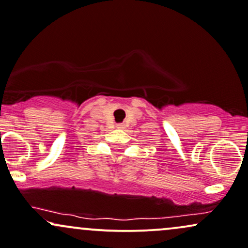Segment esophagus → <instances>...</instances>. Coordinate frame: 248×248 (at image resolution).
I'll use <instances>...</instances> for the list:
<instances>
[{
    "instance_id": "esophagus-1",
    "label": "esophagus",
    "mask_w": 248,
    "mask_h": 248,
    "mask_svg": "<svg viewBox=\"0 0 248 248\" xmlns=\"http://www.w3.org/2000/svg\"><path fill=\"white\" fill-rule=\"evenodd\" d=\"M117 129H125V125L124 124H118V125H117Z\"/></svg>"
}]
</instances>
